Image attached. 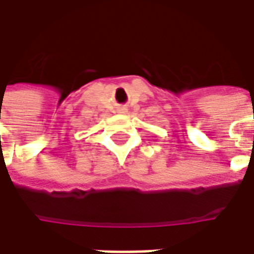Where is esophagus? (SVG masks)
I'll return each mask as SVG.
<instances>
[{
  "mask_svg": "<svg viewBox=\"0 0 254 254\" xmlns=\"http://www.w3.org/2000/svg\"><path fill=\"white\" fill-rule=\"evenodd\" d=\"M118 113H127V107H118Z\"/></svg>",
  "mask_w": 254,
  "mask_h": 254,
  "instance_id": "obj_1",
  "label": "esophagus"
}]
</instances>
